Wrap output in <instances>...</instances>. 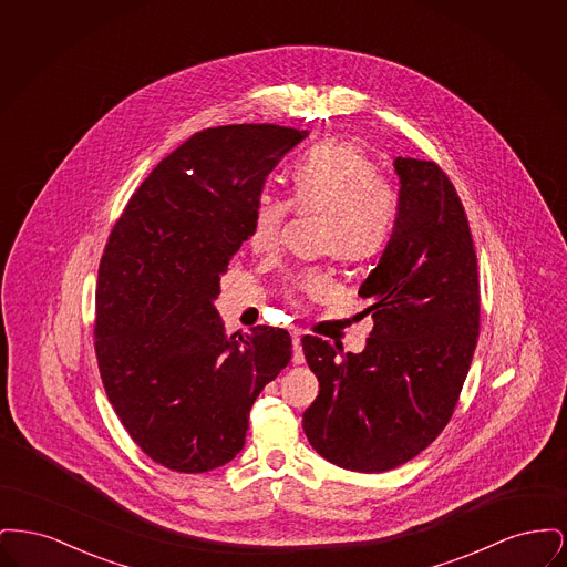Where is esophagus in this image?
<instances>
[{
	"label": "esophagus",
	"mask_w": 567,
	"mask_h": 567,
	"mask_svg": "<svg viewBox=\"0 0 567 567\" xmlns=\"http://www.w3.org/2000/svg\"><path fill=\"white\" fill-rule=\"evenodd\" d=\"M306 359H303V351H301V340H299V333L293 331V363H303Z\"/></svg>",
	"instance_id": "esophagus-1"
}]
</instances>
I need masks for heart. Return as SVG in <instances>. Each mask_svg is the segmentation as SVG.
I'll return each mask as SVG.
<instances>
[{
	"label": "heart",
	"mask_w": 567,
	"mask_h": 567,
	"mask_svg": "<svg viewBox=\"0 0 567 567\" xmlns=\"http://www.w3.org/2000/svg\"><path fill=\"white\" fill-rule=\"evenodd\" d=\"M291 202L270 190L259 193L252 206L248 244L257 252L278 248L291 215L321 216L317 250L340 264H363L391 243L400 218V193L378 174V163L365 146L352 140H327L312 146L291 174ZM331 285L323 271L303 270L289 285V297H324Z\"/></svg>",
	"instance_id": "1"
}]
</instances>
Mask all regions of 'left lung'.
<instances>
[{
	"mask_svg": "<svg viewBox=\"0 0 567 567\" xmlns=\"http://www.w3.org/2000/svg\"><path fill=\"white\" fill-rule=\"evenodd\" d=\"M393 165L398 227L359 289L374 319L365 351L338 357L321 338H301L321 384L303 412L308 442L365 474L416 457L446 427L481 329L476 250L457 190L433 162Z\"/></svg>",
	"mask_w": 567,
	"mask_h": 567,
	"instance_id": "8db88e82",
	"label": "left lung"
}]
</instances>
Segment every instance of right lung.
Segmentation results:
<instances>
[{"instance_id": "right-lung-1", "label": "right lung", "mask_w": 567, "mask_h": 567, "mask_svg": "<svg viewBox=\"0 0 567 567\" xmlns=\"http://www.w3.org/2000/svg\"><path fill=\"white\" fill-rule=\"evenodd\" d=\"M306 135L270 123L197 132L110 231L95 289L97 365L123 427L167 470L202 474L236 457L257 395L291 361L285 329L227 338L215 299L268 174Z\"/></svg>"}]
</instances>
